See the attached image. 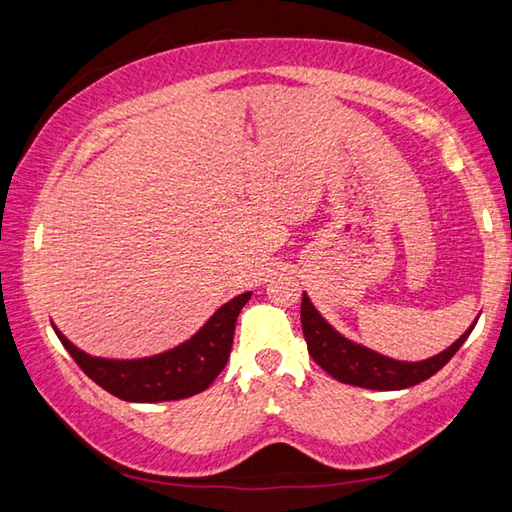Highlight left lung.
I'll return each instance as SVG.
<instances>
[{
  "label": "left lung",
  "instance_id": "1",
  "mask_svg": "<svg viewBox=\"0 0 512 512\" xmlns=\"http://www.w3.org/2000/svg\"><path fill=\"white\" fill-rule=\"evenodd\" d=\"M300 320L311 359H314L327 375L343 381V384L372 388V391H402V388L415 386L420 384V381L429 379L431 375H436V372L443 368L465 343L479 318H476L461 339L454 341L447 350L424 361H395L366 348V345L345 339V336L336 332V329L318 314L316 307L311 305L307 293H302Z\"/></svg>",
  "mask_w": 512,
  "mask_h": 512
}]
</instances>
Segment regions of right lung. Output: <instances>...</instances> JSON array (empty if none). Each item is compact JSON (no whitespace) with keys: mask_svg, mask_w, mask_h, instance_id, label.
Segmentation results:
<instances>
[{"mask_svg":"<svg viewBox=\"0 0 512 512\" xmlns=\"http://www.w3.org/2000/svg\"><path fill=\"white\" fill-rule=\"evenodd\" d=\"M250 300V291L225 302L214 316L198 329L192 339L178 348L144 359H101L76 348L54 325L60 343L79 363L94 384L106 388L126 402H169L183 400L210 388L228 363L235 323L241 307Z\"/></svg>","mask_w":512,"mask_h":512,"instance_id":"obj_1","label":"right lung"}]
</instances>
